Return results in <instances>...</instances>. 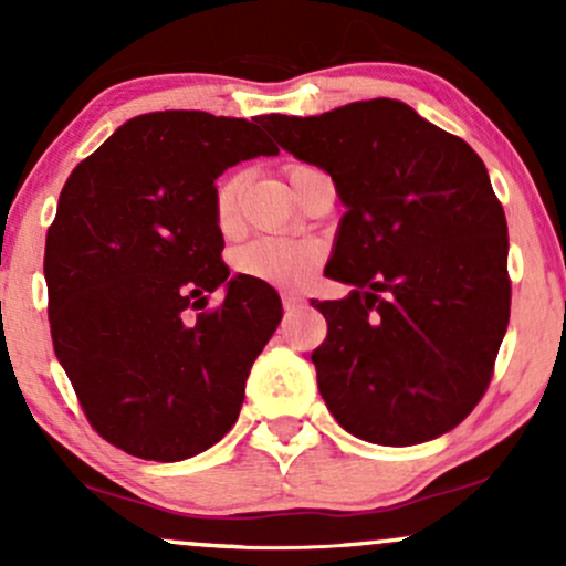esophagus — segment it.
Segmentation results:
<instances>
[{
    "label": "esophagus",
    "mask_w": 566,
    "mask_h": 566,
    "mask_svg": "<svg viewBox=\"0 0 566 566\" xmlns=\"http://www.w3.org/2000/svg\"><path fill=\"white\" fill-rule=\"evenodd\" d=\"M282 303H284V308L287 311H297V308H303V297H297L295 292H282Z\"/></svg>",
    "instance_id": "1"
}]
</instances>
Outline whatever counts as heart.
<instances>
[{
	"instance_id": "1",
	"label": "heart",
	"mask_w": 566,
	"mask_h": 566,
	"mask_svg": "<svg viewBox=\"0 0 566 566\" xmlns=\"http://www.w3.org/2000/svg\"><path fill=\"white\" fill-rule=\"evenodd\" d=\"M301 165L290 167L297 170ZM239 193H242V178L229 175L216 188V223L220 231H233L239 223ZM322 261L319 244L305 242V239L292 237H258L247 242L233 258L239 274L261 282L284 284V287H297L314 276L316 265Z\"/></svg>"
}]
</instances>
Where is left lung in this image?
I'll use <instances>...</instances> for the list:
<instances>
[{"label":"left lung","mask_w":566,"mask_h":566,"mask_svg":"<svg viewBox=\"0 0 566 566\" xmlns=\"http://www.w3.org/2000/svg\"><path fill=\"white\" fill-rule=\"evenodd\" d=\"M263 127L348 207L324 274L354 290L311 301L327 319L311 354L324 405L373 444L452 431L486 394L511 316L509 226L484 161L391 97Z\"/></svg>","instance_id":"obj_1"}]
</instances>
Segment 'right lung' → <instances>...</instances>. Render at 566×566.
<instances>
[{"mask_svg":"<svg viewBox=\"0 0 566 566\" xmlns=\"http://www.w3.org/2000/svg\"><path fill=\"white\" fill-rule=\"evenodd\" d=\"M205 112L129 119L82 159L44 244L55 356L97 437L143 460L210 450L237 423L252 361L282 322L261 279H229L216 178L279 148ZM227 297L212 310L206 295Z\"/></svg>","mask_w":566,"mask_h":566,"instance_id":"right-lung-1","label":"right lung"}]
</instances>
